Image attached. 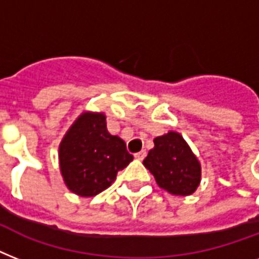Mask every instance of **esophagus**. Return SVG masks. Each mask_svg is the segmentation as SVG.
Here are the masks:
<instances>
[{
    "label": "esophagus",
    "instance_id": "obj_1",
    "mask_svg": "<svg viewBox=\"0 0 259 259\" xmlns=\"http://www.w3.org/2000/svg\"><path fill=\"white\" fill-rule=\"evenodd\" d=\"M146 156V150H141V152H138V153L134 154V157L137 158V160H144Z\"/></svg>",
    "mask_w": 259,
    "mask_h": 259
}]
</instances>
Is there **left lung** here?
<instances>
[{
    "mask_svg": "<svg viewBox=\"0 0 259 259\" xmlns=\"http://www.w3.org/2000/svg\"><path fill=\"white\" fill-rule=\"evenodd\" d=\"M153 142L154 148L149 150L144 165L158 187L179 196L195 192L200 183V162L181 134L169 132L156 137Z\"/></svg>",
    "mask_w": 259,
    "mask_h": 259,
    "instance_id": "left-lung-1",
    "label": "left lung"
}]
</instances>
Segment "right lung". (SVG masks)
Returning a JSON list of instances; mask_svg holds the SVG:
<instances>
[{"label": "right lung", "instance_id": "obj_1", "mask_svg": "<svg viewBox=\"0 0 259 259\" xmlns=\"http://www.w3.org/2000/svg\"><path fill=\"white\" fill-rule=\"evenodd\" d=\"M59 160L68 189L89 197L113 184L133 156L123 140L107 132L105 114L83 113L60 142Z\"/></svg>", "mask_w": 259, "mask_h": 259}]
</instances>
